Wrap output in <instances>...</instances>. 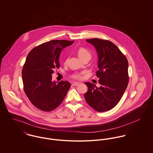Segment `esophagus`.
I'll list each match as a JSON object with an SVG mask.
<instances>
[{
  "label": "esophagus",
  "instance_id": "1",
  "mask_svg": "<svg viewBox=\"0 0 153 153\" xmlns=\"http://www.w3.org/2000/svg\"><path fill=\"white\" fill-rule=\"evenodd\" d=\"M79 84H80V82H73L72 84V85H74V86H78V85Z\"/></svg>",
  "mask_w": 153,
  "mask_h": 153
}]
</instances>
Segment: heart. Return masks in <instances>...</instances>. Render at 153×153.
Returning a JSON list of instances; mask_svg holds the SVG:
<instances>
[{
    "mask_svg": "<svg viewBox=\"0 0 153 153\" xmlns=\"http://www.w3.org/2000/svg\"><path fill=\"white\" fill-rule=\"evenodd\" d=\"M77 53L78 56L81 59H83L85 58H91V54L89 52V51L87 50L86 48H79L78 51H77ZM67 62V59L65 60V63ZM74 79H79L81 78V74H74L72 75V76Z\"/></svg>",
    "mask_w": 153,
    "mask_h": 153,
    "instance_id": "obj_1",
    "label": "heart"
}]
</instances>
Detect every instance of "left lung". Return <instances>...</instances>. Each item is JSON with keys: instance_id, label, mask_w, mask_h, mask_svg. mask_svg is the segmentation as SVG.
<instances>
[{"instance_id": "1", "label": "left lung", "mask_w": 153, "mask_h": 153, "mask_svg": "<svg viewBox=\"0 0 153 153\" xmlns=\"http://www.w3.org/2000/svg\"><path fill=\"white\" fill-rule=\"evenodd\" d=\"M97 50L98 56L96 75L99 88L85 83L88 91L84 94L88 104L98 112H104L115 107L121 99L129 81L128 63L119 48L108 40L98 38L86 39Z\"/></svg>"}]
</instances>
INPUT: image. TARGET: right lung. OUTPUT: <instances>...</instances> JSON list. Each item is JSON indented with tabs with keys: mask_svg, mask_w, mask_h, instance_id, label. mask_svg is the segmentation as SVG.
Here are the masks:
<instances>
[{
	"mask_svg": "<svg viewBox=\"0 0 153 153\" xmlns=\"http://www.w3.org/2000/svg\"><path fill=\"white\" fill-rule=\"evenodd\" d=\"M74 41L52 40L36 46L28 53L22 69L24 91L38 109L51 111L63 101L71 87L68 81H52L53 70L59 68L60 53Z\"/></svg>",
	"mask_w": 153,
	"mask_h": 153,
	"instance_id": "1",
	"label": "right lung"
}]
</instances>
